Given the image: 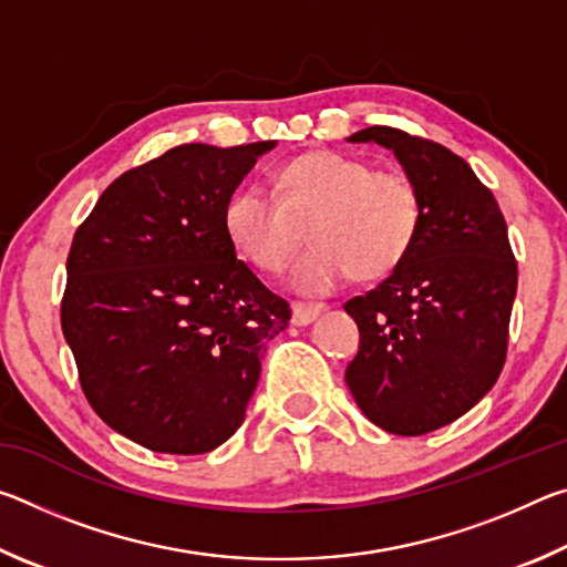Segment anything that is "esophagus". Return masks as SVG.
I'll use <instances>...</instances> for the list:
<instances>
[{
	"label": "esophagus",
	"instance_id": "esophagus-1",
	"mask_svg": "<svg viewBox=\"0 0 567 567\" xmlns=\"http://www.w3.org/2000/svg\"><path fill=\"white\" fill-rule=\"evenodd\" d=\"M328 310V305L322 302H292V322L295 324H310L318 320V315Z\"/></svg>",
	"mask_w": 567,
	"mask_h": 567
}]
</instances>
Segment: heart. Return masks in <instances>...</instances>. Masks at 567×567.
<instances>
[{
	"label": "heart",
	"mask_w": 567,
	"mask_h": 567,
	"mask_svg": "<svg viewBox=\"0 0 567 567\" xmlns=\"http://www.w3.org/2000/svg\"><path fill=\"white\" fill-rule=\"evenodd\" d=\"M300 292H328L344 277L375 282L398 270L422 227V195L400 169L338 150H312L272 172V197L235 192L225 205V233L239 257L260 272H280L297 247Z\"/></svg>",
	"instance_id": "heart-1"
}]
</instances>
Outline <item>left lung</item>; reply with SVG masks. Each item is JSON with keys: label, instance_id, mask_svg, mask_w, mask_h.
<instances>
[{"label": "left lung", "instance_id": "8db88e82", "mask_svg": "<svg viewBox=\"0 0 567 567\" xmlns=\"http://www.w3.org/2000/svg\"><path fill=\"white\" fill-rule=\"evenodd\" d=\"M350 140L395 152L422 195V227L395 272L344 302L360 330L344 380L378 427L425 435L501 378L517 262L497 199L463 157L385 124Z\"/></svg>", "mask_w": 567, "mask_h": 567}]
</instances>
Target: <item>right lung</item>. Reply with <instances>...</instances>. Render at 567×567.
<instances>
[{
	"instance_id": "obj_1",
	"label": "right lung",
	"mask_w": 567,
	"mask_h": 567,
	"mask_svg": "<svg viewBox=\"0 0 567 567\" xmlns=\"http://www.w3.org/2000/svg\"><path fill=\"white\" fill-rule=\"evenodd\" d=\"M272 147H172L114 179L74 233L62 332L82 392L152 453L223 445L290 322L225 233L227 199Z\"/></svg>"
}]
</instances>
